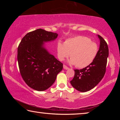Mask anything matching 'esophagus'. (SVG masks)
<instances>
[{"mask_svg":"<svg viewBox=\"0 0 120 120\" xmlns=\"http://www.w3.org/2000/svg\"><path fill=\"white\" fill-rule=\"evenodd\" d=\"M64 69H66V70H67V69H69V68L66 65H65V64H64Z\"/></svg>","mask_w":120,"mask_h":120,"instance_id":"esophagus-1","label":"esophagus"}]
</instances>
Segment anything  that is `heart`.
<instances>
[{"mask_svg":"<svg viewBox=\"0 0 120 120\" xmlns=\"http://www.w3.org/2000/svg\"><path fill=\"white\" fill-rule=\"evenodd\" d=\"M57 53L59 60L62 61L69 56L71 64L76 67H87L94 61L98 54V44L88 37L79 35L68 38L62 43H57Z\"/></svg>","mask_w":120,"mask_h":120,"instance_id":"b5f03b06","label":"heart"}]
</instances>
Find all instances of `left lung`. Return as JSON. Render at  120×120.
<instances>
[{"instance_id": "obj_1", "label": "left lung", "mask_w": 120, "mask_h": 120, "mask_svg": "<svg viewBox=\"0 0 120 120\" xmlns=\"http://www.w3.org/2000/svg\"><path fill=\"white\" fill-rule=\"evenodd\" d=\"M100 46L98 54L92 64L80 70L75 69V76L70 83L77 90L86 92L96 86L104 77L106 72L109 48L105 40L98 35Z\"/></svg>"}]
</instances>
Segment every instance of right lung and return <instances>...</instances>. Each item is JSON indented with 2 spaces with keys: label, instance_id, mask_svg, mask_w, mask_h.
Returning <instances> with one entry per match:
<instances>
[{
  "label": "right lung",
  "instance_id": "obj_1",
  "mask_svg": "<svg viewBox=\"0 0 120 120\" xmlns=\"http://www.w3.org/2000/svg\"><path fill=\"white\" fill-rule=\"evenodd\" d=\"M57 36V33L39 28L26 34L18 46L19 72L26 84L34 90L43 91L49 88L62 70V63L43 46L44 42Z\"/></svg>",
  "mask_w": 120,
  "mask_h": 120
}]
</instances>
